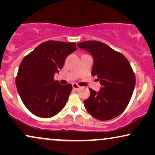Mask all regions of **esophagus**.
Segmentation results:
<instances>
[{
	"label": "esophagus",
	"mask_w": 155,
	"mask_h": 155,
	"mask_svg": "<svg viewBox=\"0 0 155 155\" xmlns=\"http://www.w3.org/2000/svg\"><path fill=\"white\" fill-rule=\"evenodd\" d=\"M72 87H73L74 90H78V89H79L80 88H81V86H80L79 85H78L77 84L74 83L73 84H72Z\"/></svg>",
	"instance_id": "34e87169"
}]
</instances>
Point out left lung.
<instances>
[{
  "instance_id": "1",
  "label": "left lung",
  "mask_w": 155,
  "mask_h": 155,
  "mask_svg": "<svg viewBox=\"0 0 155 155\" xmlns=\"http://www.w3.org/2000/svg\"><path fill=\"white\" fill-rule=\"evenodd\" d=\"M77 46L92 54L91 75L96 76L102 86L98 93L89 88L90 96L84 101L86 110L100 120L118 116L128 105L135 86V75L128 60L99 41H85Z\"/></svg>"
}]
</instances>
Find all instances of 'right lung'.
<instances>
[{
    "instance_id": "obj_1",
    "label": "right lung",
    "mask_w": 155,
    "mask_h": 155,
    "mask_svg": "<svg viewBox=\"0 0 155 155\" xmlns=\"http://www.w3.org/2000/svg\"><path fill=\"white\" fill-rule=\"evenodd\" d=\"M76 49L74 42L49 40L39 45L22 60L15 84L22 103L34 115L51 117L64 108L72 86L61 85L54 81V75Z\"/></svg>"
}]
</instances>
